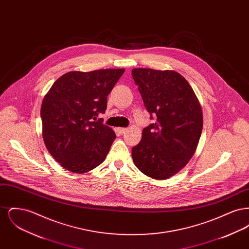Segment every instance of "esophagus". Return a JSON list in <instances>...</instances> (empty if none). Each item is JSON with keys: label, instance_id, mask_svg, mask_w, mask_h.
Masks as SVG:
<instances>
[{"label": "esophagus", "instance_id": "34e87169", "mask_svg": "<svg viewBox=\"0 0 249 249\" xmlns=\"http://www.w3.org/2000/svg\"><path fill=\"white\" fill-rule=\"evenodd\" d=\"M126 130H127V129H126V128H118V131H119L120 134L124 133V132H125Z\"/></svg>", "mask_w": 249, "mask_h": 249}]
</instances>
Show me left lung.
<instances>
[{"label": "left lung", "instance_id": "left-lung-1", "mask_svg": "<svg viewBox=\"0 0 249 249\" xmlns=\"http://www.w3.org/2000/svg\"><path fill=\"white\" fill-rule=\"evenodd\" d=\"M131 74L150 118L156 119L132 147L133 162L149 178L168 179L187 165L196 151L203 122L201 105L178 71L134 68Z\"/></svg>", "mask_w": 249, "mask_h": 249}]
</instances>
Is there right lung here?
Wrapping results in <instances>:
<instances>
[{"label":"right lung","mask_w":249,"mask_h":249,"mask_svg":"<svg viewBox=\"0 0 249 249\" xmlns=\"http://www.w3.org/2000/svg\"><path fill=\"white\" fill-rule=\"evenodd\" d=\"M125 69L69 71L52 85L41 107L43 139L66 170L84 174L107 158L116 134L97 119Z\"/></svg>","instance_id":"right-lung-1"}]
</instances>
